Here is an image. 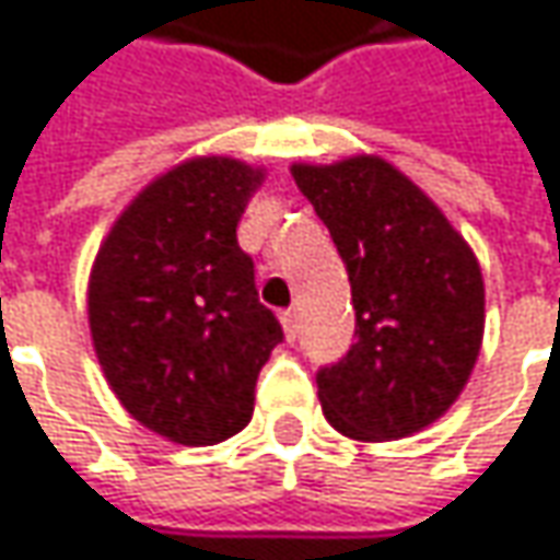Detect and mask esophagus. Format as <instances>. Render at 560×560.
Instances as JSON below:
<instances>
[{
    "label": "esophagus",
    "mask_w": 560,
    "mask_h": 560,
    "mask_svg": "<svg viewBox=\"0 0 560 560\" xmlns=\"http://www.w3.org/2000/svg\"><path fill=\"white\" fill-rule=\"evenodd\" d=\"M281 329H284V336H288V339H294V336H298V311L281 313Z\"/></svg>",
    "instance_id": "obj_1"
}]
</instances>
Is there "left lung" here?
I'll use <instances>...</instances> for the list:
<instances>
[{
  "instance_id": "obj_1",
  "label": "left lung",
  "mask_w": 560,
  "mask_h": 560,
  "mask_svg": "<svg viewBox=\"0 0 560 560\" xmlns=\"http://www.w3.org/2000/svg\"><path fill=\"white\" fill-rule=\"evenodd\" d=\"M351 281L348 354L316 374L326 421L380 444L434 424L463 393L485 336L472 247L431 196L377 154L291 164Z\"/></svg>"
}]
</instances>
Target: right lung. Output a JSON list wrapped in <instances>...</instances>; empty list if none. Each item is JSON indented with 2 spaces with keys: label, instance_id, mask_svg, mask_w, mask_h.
I'll list each match as a JSON object with an SVG mask.
<instances>
[{
  "label": "right lung",
  "instance_id": "1",
  "mask_svg": "<svg viewBox=\"0 0 560 560\" xmlns=\"http://www.w3.org/2000/svg\"><path fill=\"white\" fill-rule=\"evenodd\" d=\"M266 171L202 154L164 171L119 212L88 279V326L119 406L183 446L253 418L256 377L281 342L259 304L237 221Z\"/></svg>",
  "mask_w": 560,
  "mask_h": 560
}]
</instances>
